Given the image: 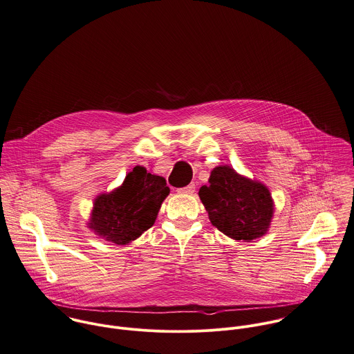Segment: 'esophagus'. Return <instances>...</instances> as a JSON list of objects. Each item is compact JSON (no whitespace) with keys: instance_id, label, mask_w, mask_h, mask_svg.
Returning <instances> with one entry per match:
<instances>
[{"instance_id":"obj_1","label":"esophagus","mask_w":354,"mask_h":354,"mask_svg":"<svg viewBox=\"0 0 354 354\" xmlns=\"http://www.w3.org/2000/svg\"><path fill=\"white\" fill-rule=\"evenodd\" d=\"M178 193H182V194H193L196 192V185L194 183H190L187 185L186 187H180L176 190Z\"/></svg>"}]
</instances>
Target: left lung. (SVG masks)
Returning <instances> with one entry per match:
<instances>
[{
  "instance_id": "8db88e82",
  "label": "left lung",
  "mask_w": 354,
  "mask_h": 354,
  "mask_svg": "<svg viewBox=\"0 0 354 354\" xmlns=\"http://www.w3.org/2000/svg\"><path fill=\"white\" fill-rule=\"evenodd\" d=\"M200 198L213 225L236 241L263 236L271 223L274 203L268 189L238 175L230 167H216Z\"/></svg>"
}]
</instances>
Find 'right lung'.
I'll return each instance as SVG.
<instances>
[{"label":"right lung","mask_w":354,"mask_h":354,"mask_svg":"<svg viewBox=\"0 0 354 354\" xmlns=\"http://www.w3.org/2000/svg\"><path fill=\"white\" fill-rule=\"evenodd\" d=\"M168 194L162 176L151 175L137 165L119 189L97 197L90 228L106 241L126 245L153 225Z\"/></svg>","instance_id":"1"}]
</instances>
